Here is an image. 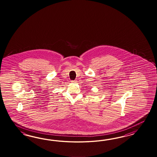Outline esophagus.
<instances>
[{
    "label": "esophagus",
    "mask_w": 157,
    "mask_h": 157,
    "mask_svg": "<svg viewBox=\"0 0 157 157\" xmlns=\"http://www.w3.org/2000/svg\"><path fill=\"white\" fill-rule=\"evenodd\" d=\"M71 82H77V81L76 80H72V81H71Z\"/></svg>",
    "instance_id": "1"
}]
</instances>
